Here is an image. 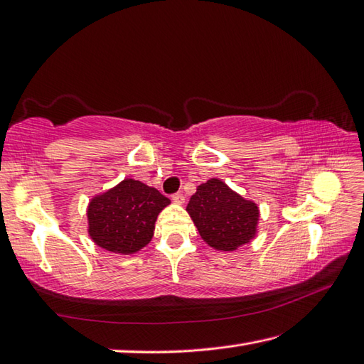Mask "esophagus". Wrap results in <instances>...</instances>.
<instances>
[{
    "mask_svg": "<svg viewBox=\"0 0 364 364\" xmlns=\"http://www.w3.org/2000/svg\"><path fill=\"white\" fill-rule=\"evenodd\" d=\"M172 200L175 203H178V205H183V203H184V196H183V193H180V192H176V193H173V196H172Z\"/></svg>",
    "mask_w": 364,
    "mask_h": 364,
    "instance_id": "esophagus-1",
    "label": "esophagus"
}]
</instances>
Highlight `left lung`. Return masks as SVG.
<instances>
[{
	"label": "left lung",
	"mask_w": 364,
	"mask_h": 364,
	"mask_svg": "<svg viewBox=\"0 0 364 364\" xmlns=\"http://www.w3.org/2000/svg\"><path fill=\"white\" fill-rule=\"evenodd\" d=\"M209 247L234 251L255 239L259 208L218 178L200 184L186 208Z\"/></svg>",
	"instance_id": "left-lung-1"
}]
</instances>
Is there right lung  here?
I'll return each mask as SVG.
<instances>
[{"instance_id":"right-lung-1","label":"right lung","mask_w":364,"mask_h":364,"mask_svg":"<svg viewBox=\"0 0 364 364\" xmlns=\"http://www.w3.org/2000/svg\"><path fill=\"white\" fill-rule=\"evenodd\" d=\"M171 203L161 192L125 178L88 205V234L97 247L133 255L154 237L158 214Z\"/></svg>"}]
</instances>
